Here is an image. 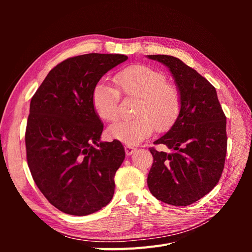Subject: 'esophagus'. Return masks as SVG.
I'll use <instances>...</instances> for the list:
<instances>
[{"label":"esophagus","instance_id":"1","mask_svg":"<svg viewBox=\"0 0 252 252\" xmlns=\"http://www.w3.org/2000/svg\"><path fill=\"white\" fill-rule=\"evenodd\" d=\"M134 151H135V148H134V147L129 146V145H127V146H125V152H126L127 156H131Z\"/></svg>","mask_w":252,"mask_h":252}]
</instances>
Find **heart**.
<instances>
[{
    "label": "heart",
    "mask_w": 252,
    "mask_h": 252,
    "mask_svg": "<svg viewBox=\"0 0 252 252\" xmlns=\"http://www.w3.org/2000/svg\"><path fill=\"white\" fill-rule=\"evenodd\" d=\"M117 88L104 81L94 87L91 94L94 109L101 120L113 122L118 119L121 94L139 98L133 111L135 119L119 121L108 128L111 139L135 145L154 132L169 129L179 118L183 98L179 87L167 82L166 75L149 66L135 64L123 68L113 77Z\"/></svg>",
    "instance_id": "1"
}]
</instances>
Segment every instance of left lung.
I'll return each mask as SVG.
<instances>
[{"mask_svg":"<svg viewBox=\"0 0 252 252\" xmlns=\"http://www.w3.org/2000/svg\"><path fill=\"white\" fill-rule=\"evenodd\" d=\"M169 68L183 104L170 130L155 142L171 152L149 148L154 163L148 188L158 200L187 206L202 199L218 184L227 152L226 117L217 90L204 77L178 58L148 56Z\"/></svg>","mask_w":252,"mask_h":252,"instance_id":"obj_1","label":"left lung"}]
</instances>
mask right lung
<instances>
[{
    "instance_id": "right-lung-1",
    "label": "right lung",
    "mask_w": 252,
    "mask_h": 252,
    "mask_svg": "<svg viewBox=\"0 0 252 252\" xmlns=\"http://www.w3.org/2000/svg\"><path fill=\"white\" fill-rule=\"evenodd\" d=\"M124 55L67 59L47 74L30 102L25 144L37 188L67 215L87 216L107 205L125 158L120 141L100 142L103 123L91 102L94 87Z\"/></svg>"
}]
</instances>
